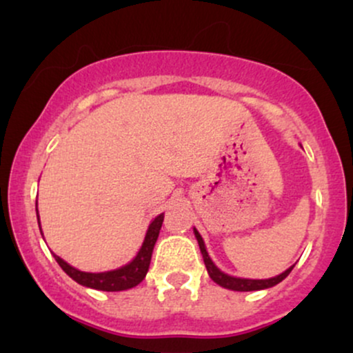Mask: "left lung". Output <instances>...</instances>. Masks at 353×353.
I'll use <instances>...</instances> for the list:
<instances>
[{"mask_svg":"<svg viewBox=\"0 0 353 353\" xmlns=\"http://www.w3.org/2000/svg\"><path fill=\"white\" fill-rule=\"evenodd\" d=\"M194 234H196L197 242H199V249H201L202 259H204L205 269H208L210 279H212V281L216 282V283H219V285H221V287H224V289L237 290V292H250V290L269 289V287H274V285H277L279 282H282L283 279H285L287 275L292 272V269H294V265H292V267H289V269H287L285 272H282L281 275H277V277L261 279V281H257V279H255V281H254V279L232 277V275H228V274L222 272V270H219L217 267H216V264H214V262L210 261L208 250H205L204 241H202L201 234L197 232V229H194Z\"/></svg>","mask_w":353,"mask_h":353,"instance_id":"8db88e82","label":"left lung"}]
</instances>
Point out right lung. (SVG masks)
Masks as SVG:
<instances>
[{
    "label": "right lung",
    "instance_id": "right-lung-1",
    "mask_svg": "<svg viewBox=\"0 0 353 353\" xmlns=\"http://www.w3.org/2000/svg\"><path fill=\"white\" fill-rule=\"evenodd\" d=\"M36 214H38V202H36ZM39 219V216H38ZM164 221V214H159L149 225L148 232H145L143 247L139 249V252L134 259H132L129 264H125L121 267V269L116 270H109V272H99V274H92V272H81V270L74 269V267L64 262L63 259L58 257L56 254L54 259L56 262L61 265V269L64 270L72 281H76L81 285L89 287V289H96V290H104V292H119V290H128L136 287L137 283L143 282V279L145 277L149 270V264H151V257H152V249L154 244H156L157 237H159V230L161 225H163ZM41 230V228H39Z\"/></svg>",
    "mask_w": 353,
    "mask_h": 353
}]
</instances>
